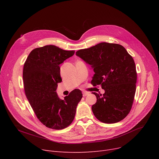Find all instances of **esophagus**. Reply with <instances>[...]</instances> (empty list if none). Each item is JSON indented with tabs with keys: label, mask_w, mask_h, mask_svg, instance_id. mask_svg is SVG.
<instances>
[{
	"label": "esophagus",
	"mask_w": 159,
	"mask_h": 159,
	"mask_svg": "<svg viewBox=\"0 0 159 159\" xmlns=\"http://www.w3.org/2000/svg\"><path fill=\"white\" fill-rule=\"evenodd\" d=\"M89 93L88 92H86V91H83L82 92V95L83 97H86Z\"/></svg>",
	"instance_id": "obj_1"
}]
</instances>
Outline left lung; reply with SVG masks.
I'll list each match as a JSON object with an SVG mask.
<instances>
[{
    "label": "left lung",
    "mask_w": 159,
    "mask_h": 159,
    "mask_svg": "<svg viewBox=\"0 0 159 159\" xmlns=\"http://www.w3.org/2000/svg\"><path fill=\"white\" fill-rule=\"evenodd\" d=\"M76 55L91 66L95 74L91 84L101 85L105 93L94 92L97 102L91 107L95 117L107 124L118 122L129 113L136 91L134 60L122 46L101 43L80 49Z\"/></svg>",
    "instance_id": "1"
}]
</instances>
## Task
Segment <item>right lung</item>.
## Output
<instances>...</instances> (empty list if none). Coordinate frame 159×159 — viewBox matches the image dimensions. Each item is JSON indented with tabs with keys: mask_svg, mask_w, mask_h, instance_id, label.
<instances>
[{
	"mask_svg": "<svg viewBox=\"0 0 159 159\" xmlns=\"http://www.w3.org/2000/svg\"><path fill=\"white\" fill-rule=\"evenodd\" d=\"M74 53L73 50L47 45L32 50L24 63L25 93L39 120L49 128L62 129L70 125L82 98L78 89L63 100L56 91L62 81L59 65Z\"/></svg>",
	"mask_w": 159,
	"mask_h": 159,
	"instance_id": "right-lung-1",
	"label": "right lung"
}]
</instances>
